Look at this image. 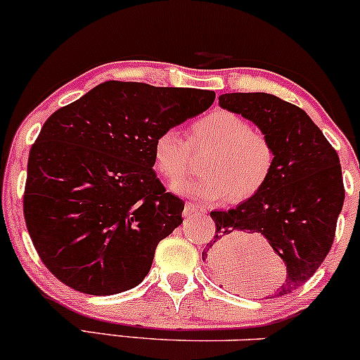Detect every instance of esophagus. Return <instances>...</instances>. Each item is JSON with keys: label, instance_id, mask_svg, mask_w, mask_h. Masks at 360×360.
<instances>
[{"label": "esophagus", "instance_id": "obj_1", "mask_svg": "<svg viewBox=\"0 0 360 360\" xmlns=\"http://www.w3.org/2000/svg\"><path fill=\"white\" fill-rule=\"evenodd\" d=\"M203 212H205V207L198 205V203L188 202L187 205H185L184 215H185V217H190V215H195V214H203Z\"/></svg>", "mask_w": 360, "mask_h": 360}]
</instances>
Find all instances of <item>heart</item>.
Wrapping results in <instances>:
<instances>
[{"label": "heart", "instance_id": "1", "mask_svg": "<svg viewBox=\"0 0 360 360\" xmlns=\"http://www.w3.org/2000/svg\"><path fill=\"white\" fill-rule=\"evenodd\" d=\"M188 143L175 128L155 136L153 167L163 179L178 181L191 167L189 148L210 149L200 179L173 185V192L200 202L229 198L242 203L259 195L275 167V148L265 133L254 130L247 120L227 110H215L190 125Z\"/></svg>", "mask_w": 360, "mask_h": 360}]
</instances>
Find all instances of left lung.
I'll list each match as a JSON object with an SVG mask.
<instances>
[{
  "label": "left lung",
  "instance_id": "obj_1",
  "mask_svg": "<svg viewBox=\"0 0 360 360\" xmlns=\"http://www.w3.org/2000/svg\"><path fill=\"white\" fill-rule=\"evenodd\" d=\"M219 105L254 122L275 148V167L259 195L227 212H212L214 242L202 259L220 287L247 278L237 237L260 233L285 264L277 297L290 294L316 274L329 254L344 205L339 155L299 106L269 93H225Z\"/></svg>",
  "mask_w": 360,
  "mask_h": 360
}]
</instances>
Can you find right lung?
<instances>
[{
  "instance_id": "right-lung-1",
  "label": "right lung",
  "mask_w": 360,
  "mask_h": 360,
  "mask_svg": "<svg viewBox=\"0 0 360 360\" xmlns=\"http://www.w3.org/2000/svg\"><path fill=\"white\" fill-rule=\"evenodd\" d=\"M214 100L208 90L105 82L44 122L30 150L23 214L58 281L90 295L143 281L185 207L157 179L153 140Z\"/></svg>"
}]
</instances>
